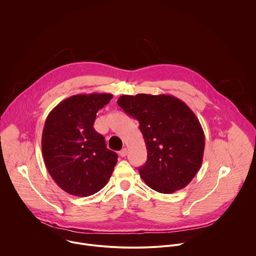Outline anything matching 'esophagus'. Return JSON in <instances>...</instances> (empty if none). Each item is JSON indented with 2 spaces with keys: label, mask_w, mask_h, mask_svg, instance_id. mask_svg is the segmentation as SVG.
Masks as SVG:
<instances>
[{
  "label": "esophagus",
  "mask_w": 256,
  "mask_h": 256,
  "mask_svg": "<svg viewBox=\"0 0 256 256\" xmlns=\"http://www.w3.org/2000/svg\"><path fill=\"white\" fill-rule=\"evenodd\" d=\"M118 154H120V157H126V154H128V150H126V148H124L122 150H120V153H118Z\"/></svg>",
  "instance_id": "1"
}]
</instances>
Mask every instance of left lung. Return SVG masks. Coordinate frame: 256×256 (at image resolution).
<instances>
[{
  "mask_svg": "<svg viewBox=\"0 0 256 256\" xmlns=\"http://www.w3.org/2000/svg\"><path fill=\"white\" fill-rule=\"evenodd\" d=\"M118 103L140 124L148 157L138 172L146 184L161 194L186 188L200 170L204 151V134L192 109L166 94L122 95Z\"/></svg>",
  "mask_w": 256,
  "mask_h": 256,
  "instance_id": "8db88e82",
  "label": "left lung"
}]
</instances>
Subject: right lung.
<instances>
[{
	"label": "right lung",
	"instance_id": "right-lung-1",
	"mask_svg": "<svg viewBox=\"0 0 256 256\" xmlns=\"http://www.w3.org/2000/svg\"><path fill=\"white\" fill-rule=\"evenodd\" d=\"M112 94L70 96L46 118L42 148L48 173L66 192L89 196L102 190L118 162V154L106 148L104 136L94 128L96 114Z\"/></svg>",
	"mask_w": 256,
	"mask_h": 256
}]
</instances>
